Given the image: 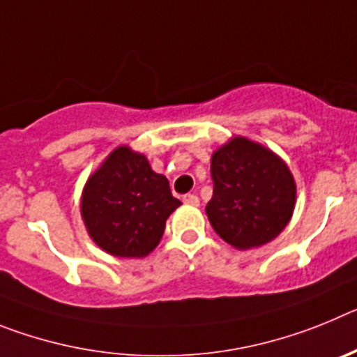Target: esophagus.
I'll list each match as a JSON object with an SVG mask.
<instances>
[{"mask_svg":"<svg viewBox=\"0 0 357 357\" xmlns=\"http://www.w3.org/2000/svg\"><path fill=\"white\" fill-rule=\"evenodd\" d=\"M182 200H184V204H188V206H195V207L200 206V198H198L197 195H185Z\"/></svg>","mask_w":357,"mask_h":357,"instance_id":"34e87169","label":"esophagus"}]
</instances>
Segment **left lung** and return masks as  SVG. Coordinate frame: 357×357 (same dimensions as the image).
<instances>
[{
  "mask_svg": "<svg viewBox=\"0 0 357 357\" xmlns=\"http://www.w3.org/2000/svg\"><path fill=\"white\" fill-rule=\"evenodd\" d=\"M211 225L238 250L266 245L286 229L295 211L296 184L288 164L261 143L234 135L211 157Z\"/></svg>",
  "mask_w": 357,
  "mask_h": 357,
  "instance_id": "1",
  "label": "left lung"
}]
</instances>
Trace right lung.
Instances as JSON below:
<instances>
[{
    "instance_id": "obj_1",
    "label": "right lung",
    "mask_w": 357,
    "mask_h": 357,
    "mask_svg": "<svg viewBox=\"0 0 357 357\" xmlns=\"http://www.w3.org/2000/svg\"><path fill=\"white\" fill-rule=\"evenodd\" d=\"M182 206L168 178L127 144L114 148L87 178L80 214L89 238L114 257L143 259L155 250L169 214Z\"/></svg>"
}]
</instances>
